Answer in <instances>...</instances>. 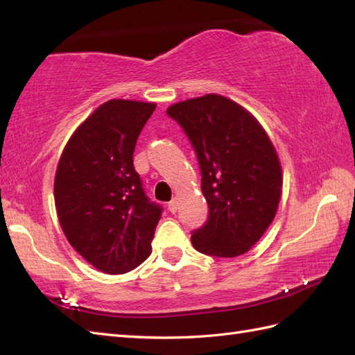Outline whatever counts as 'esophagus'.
I'll use <instances>...</instances> for the list:
<instances>
[{
	"label": "esophagus",
	"instance_id": "1",
	"mask_svg": "<svg viewBox=\"0 0 355 355\" xmlns=\"http://www.w3.org/2000/svg\"><path fill=\"white\" fill-rule=\"evenodd\" d=\"M168 209H169V212L175 214L177 209H178V201H177V200H172V201L169 202V205H168Z\"/></svg>",
	"mask_w": 355,
	"mask_h": 355
}]
</instances>
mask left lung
<instances>
[{
    "label": "left lung",
    "mask_w": 355,
    "mask_h": 355,
    "mask_svg": "<svg viewBox=\"0 0 355 355\" xmlns=\"http://www.w3.org/2000/svg\"><path fill=\"white\" fill-rule=\"evenodd\" d=\"M168 116L197 153L207 223L192 232L200 253L235 258L266 233L282 195V169L273 143L250 112L220 94L173 103Z\"/></svg>",
    "instance_id": "left-lung-1"
}]
</instances>
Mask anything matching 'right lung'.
Returning <instances> with one entry per match:
<instances>
[{
	"label": "right lung",
	"mask_w": 355,
	"mask_h": 355,
	"mask_svg": "<svg viewBox=\"0 0 355 355\" xmlns=\"http://www.w3.org/2000/svg\"><path fill=\"white\" fill-rule=\"evenodd\" d=\"M157 105L112 99L73 132L59 158L55 205L82 258L107 275L131 271L150 254L162 207L134 169L139 135Z\"/></svg>",
	"instance_id": "add662e5"
}]
</instances>
